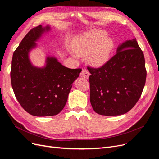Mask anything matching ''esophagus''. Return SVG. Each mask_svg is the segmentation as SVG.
I'll return each instance as SVG.
<instances>
[{
	"label": "esophagus",
	"mask_w": 159,
	"mask_h": 159,
	"mask_svg": "<svg viewBox=\"0 0 159 159\" xmlns=\"http://www.w3.org/2000/svg\"><path fill=\"white\" fill-rule=\"evenodd\" d=\"M80 76L83 77V78H84L88 79L89 78V71L87 70H82V71H81V74H80Z\"/></svg>",
	"instance_id": "34e87169"
}]
</instances>
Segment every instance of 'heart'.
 I'll return each instance as SVG.
<instances>
[{
  "instance_id": "1",
  "label": "heart",
  "mask_w": 159,
  "mask_h": 159,
  "mask_svg": "<svg viewBox=\"0 0 159 159\" xmlns=\"http://www.w3.org/2000/svg\"><path fill=\"white\" fill-rule=\"evenodd\" d=\"M114 48L113 41L107 38L103 30H91L77 40L73 44L75 58L87 56L88 63L95 68L105 64L109 61Z\"/></svg>"
}]
</instances>
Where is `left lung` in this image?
Here are the masks:
<instances>
[{"mask_svg": "<svg viewBox=\"0 0 159 159\" xmlns=\"http://www.w3.org/2000/svg\"><path fill=\"white\" fill-rule=\"evenodd\" d=\"M90 72V102L95 112L105 116L127 113L140 98L147 71L144 54L134 38L120 44L116 54Z\"/></svg>", "mask_w": 159, "mask_h": 159, "instance_id": "8db88e82", "label": "left lung"}]
</instances>
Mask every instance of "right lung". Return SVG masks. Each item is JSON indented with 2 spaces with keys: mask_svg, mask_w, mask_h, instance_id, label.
I'll use <instances>...</instances> for the list:
<instances>
[{
  "mask_svg": "<svg viewBox=\"0 0 159 159\" xmlns=\"http://www.w3.org/2000/svg\"><path fill=\"white\" fill-rule=\"evenodd\" d=\"M51 30L48 25L30 30L14 51L11 71L12 87L19 103L34 116L47 117L58 114L68 100L72 84L81 69H70L54 56H47L44 66H34L30 52L44 34Z\"/></svg>",
  "mask_w": 159,
  "mask_h": 159,
  "instance_id": "add662e5",
  "label": "right lung"
}]
</instances>
